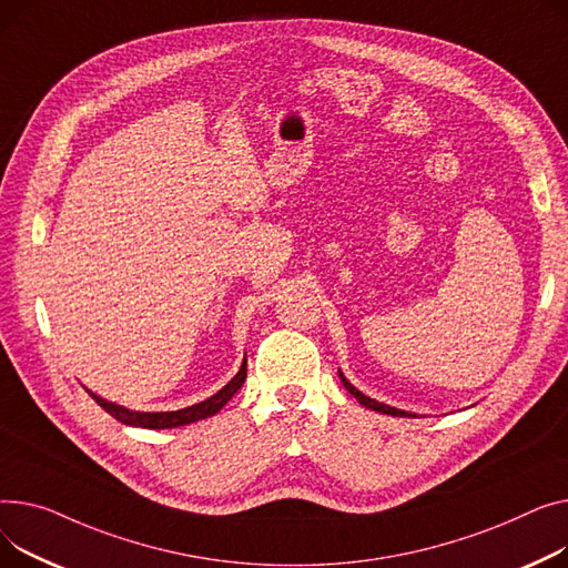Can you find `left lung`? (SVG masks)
<instances>
[{
	"mask_svg": "<svg viewBox=\"0 0 568 568\" xmlns=\"http://www.w3.org/2000/svg\"><path fill=\"white\" fill-rule=\"evenodd\" d=\"M339 378H342V383H344V387L357 398V402L364 406V408H369V410H376V413H383V415H392V417H417L415 413H408V410H398V408H392V406H387V404H381V402H376V398H372V396H366V394H362L353 383H348L346 381V376L342 374V369H339Z\"/></svg>",
	"mask_w": 568,
	"mask_h": 568,
	"instance_id": "left-lung-1",
	"label": "left lung"
}]
</instances>
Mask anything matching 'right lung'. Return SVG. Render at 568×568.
I'll return each instance as SVG.
<instances>
[{"label": "right lung", "mask_w": 568, "mask_h": 568, "mask_svg": "<svg viewBox=\"0 0 568 568\" xmlns=\"http://www.w3.org/2000/svg\"><path fill=\"white\" fill-rule=\"evenodd\" d=\"M247 378V359H243L239 374L233 376L220 392H215L213 396L204 398V402H199L194 406H187V408H181V410H170V413H140V410H130V408H123L119 404H112L108 402V398L93 394L91 389H87L93 402L103 408L105 413H110L114 419H119L121 424L125 426H142V428H176V426H185V424H192V422H199V419H206V417H213L215 413H220L226 404L229 398L236 394L243 383Z\"/></svg>", "instance_id": "add662e5"}]
</instances>
